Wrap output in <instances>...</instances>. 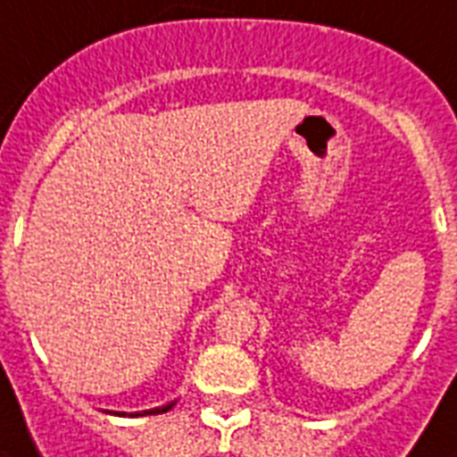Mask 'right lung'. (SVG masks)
I'll list each match as a JSON object with an SVG mask.
<instances>
[{
    "mask_svg": "<svg viewBox=\"0 0 457 457\" xmlns=\"http://www.w3.org/2000/svg\"><path fill=\"white\" fill-rule=\"evenodd\" d=\"M173 406H176V399H173V402H169V403H163V406H156V409H146V411H134V413H129V416H151V413H166V411H170ZM107 413H114V416H127V411H107Z\"/></svg>",
    "mask_w": 457,
    "mask_h": 457,
    "instance_id": "add662e5",
    "label": "right lung"
}]
</instances>
